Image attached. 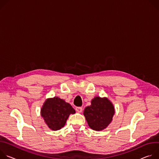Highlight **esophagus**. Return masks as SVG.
<instances>
[{"mask_svg": "<svg viewBox=\"0 0 159 159\" xmlns=\"http://www.w3.org/2000/svg\"><path fill=\"white\" fill-rule=\"evenodd\" d=\"M76 111L78 112H81L83 111V109L81 107H76Z\"/></svg>", "mask_w": 159, "mask_h": 159, "instance_id": "esophagus-1", "label": "esophagus"}]
</instances>
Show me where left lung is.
Instances as JSON below:
<instances>
[{"instance_id": "8db88e82", "label": "left lung", "mask_w": 159, "mask_h": 159, "mask_svg": "<svg viewBox=\"0 0 159 159\" xmlns=\"http://www.w3.org/2000/svg\"><path fill=\"white\" fill-rule=\"evenodd\" d=\"M90 106L84 109L83 114L89 126L93 130L101 131L106 128L112 120L114 107L107 98L95 97Z\"/></svg>"}]
</instances>
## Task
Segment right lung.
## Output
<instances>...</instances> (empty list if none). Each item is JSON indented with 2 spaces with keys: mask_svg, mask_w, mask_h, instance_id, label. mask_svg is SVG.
I'll use <instances>...</instances> for the list:
<instances>
[{
  "mask_svg": "<svg viewBox=\"0 0 159 159\" xmlns=\"http://www.w3.org/2000/svg\"><path fill=\"white\" fill-rule=\"evenodd\" d=\"M75 112L71 105L59 97L46 100L41 109V115L47 125L54 131L64 127L69 115Z\"/></svg>",
  "mask_w": 159,
  "mask_h": 159,
  "instance_id": "obj_1",
  "label": "right lung"
}]
</instances>
